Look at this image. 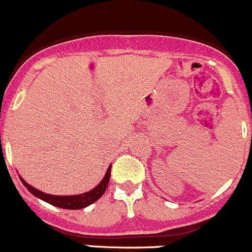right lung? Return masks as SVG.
Listing matches in <instances>:
<instances>
[{"label":"right lung","mask_w":252,"mask_h":252,"mask_svg":"<svg viewBox=\"0 0 252 252\" xmlns=\"http://www.w3.org/2000/svg\"><path fill=\"white\" fill-rule=\"evenodd\" d=\"M110 173H111V165H109L105 176H104L103 180H101L95 188L92 189V190L88 191V192L79 193V195H71V196H57V195L45 193L42 192V191L38 190V189L29 185V184L27 183L22 176H19V179H21L23 185L26 186L27 190H28L32 195L40 198V200L45 201V202L50 203V205L55 206V207L64 208V210H82V208H86L88 207V206H91L92 203L98 201L99 198L104 195V192H105L106 188H108L109 185V180H110Z\"/></svg>","instance_id":"add662e5"}]
</instances>
